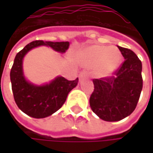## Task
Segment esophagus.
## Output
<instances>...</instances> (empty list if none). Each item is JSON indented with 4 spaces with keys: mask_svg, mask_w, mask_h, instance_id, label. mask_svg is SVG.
Here are the masks:
<instances>
[{
    "mask_svg": "<svg viewBox=\"0 0 153 153\" xmlns=\"http://www.w3.org/2000/svg\"><path fill=\"white\" fill-rule=\"evenodd\" d=\"M86 76H87V72H86V71H82V72L79 74V77L81 79L83 78V77H86Z\"/></svg>",
    "mask_w": 153,
    "mask_h": 153,
    "instance_id": "34e87169",
    "label": "esophagus"
}]
</instances>
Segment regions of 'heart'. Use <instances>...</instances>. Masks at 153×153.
Returning a JSON list of instances; mask_svg holds the SVG:
<instances>
[{"label": "heart", "instance_id": "heart-1", "mask_svg": "<svg viewBox=\"0 0 153 153\" xmlns=\"http://www.w3.org/2000/svg\"><path fill=\"white\" fill-rule=\"evenodd\" d=\"M122 55L115 47L94 45L83 53L82 62L87 67L96 66V72L100 76H108L120 65Z\"/></svg>", "mask_w": 153, "mask_h": 153}]
</instances>
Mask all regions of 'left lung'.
I'll list each match as a JSON object with an SVG mask.
<instances>
[{"label": "left lung", "mask_w": 153, "mask_h": 153, "mask_svg": "<svg viewBox=\"0 0 153 153\" xmlns=\"http://www.w3.org/2000/svg\"><path fill=\"white\" fill-rule=\"evenodd\" d=\"M124 61L113 76L93 79L94 89L89 104L100 118L107 122L123 119L137 105L143 87L142 64L132 50L118 46Z\"/></svg>", "instance_id": "1"}]
</instances>
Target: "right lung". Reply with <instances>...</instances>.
Wrapping results in <instances>:
<instances>
[{
    "label": "right lung",
    "instance_id": "1",
    "mask_svg": "<svg viewBox=\"0 0 153 153\" xmlns=\"http://www.w3.org/2000/svg\"><path fill=\"white\" fill-rule=\"evenodd\" d=\"M41 45L49 46L55 51L65 53L69 42H44L36 40L27 44L15 57L10 72L12 90L18 107L35 118H44L57 111L65 102L68 94L77 85L78 78L69 81L58 76L49 84L36 86L28 82L23 74V58L30 49Z\"/></svg>",
    "mask_w": 153,
    "mask_h": 153
}]
</instances>
